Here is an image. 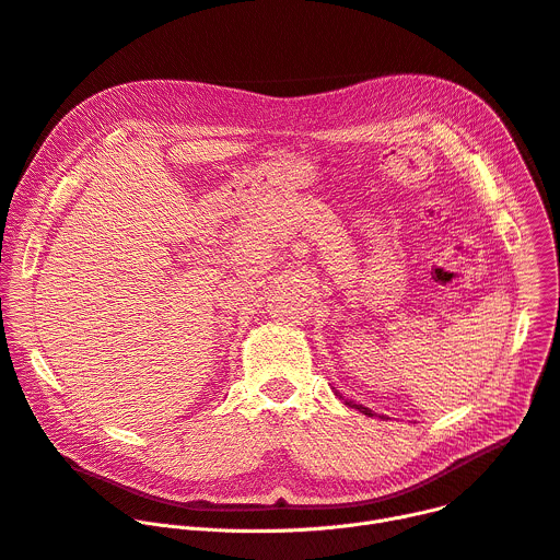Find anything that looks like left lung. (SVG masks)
<instances>
[{"label": "left lung", "mask_w": 560, "mask_h": 560, "mask_svg": "<svg viewBox=\"0 0 560 560\" xmlns=\"http://www.w3.org/2000/svg\"><path fill=\"white\" fill-rule=\"evenodd\" d=\"M339 398H341V396H339ZM348 405H350V407H354V409H359L361 413H366V416H375V413H373L371 409H366V407H361V405H352V402H348Z\"/></svg>", "instance_id": "obj_1"}]
</instances>
